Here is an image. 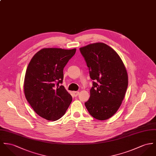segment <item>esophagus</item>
Returning <instances> with one entry per match:
<instances>
[{"mask_svg":"<svg viewBox=\"0 0 156 156\" xmlns=\"http://www.w3.org/2000/svg\"><path fill=\"white\" fill-rule=\"evenodd\" d=\"M73 93V96H75V97H76V96H78V95L79 94V91H73L72 92Z\"/></svg>","mask_w":156,"mask_h":156,"instance_id":"esophagus-1","label":"esophagus"}]
</instances>
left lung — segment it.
<instances>
[{"instance_id":"left-lung-1","label":"left lung","mask_w":156,"mask_h":156,"mask_svg":"<svg viewBox=\"0 0 156 156\" xmlns=\"http://www.w3.org/2000/svg\"><path fill=\"white\" fill-rule=\"evenodd\" d=\"M93 80L90 97L85 103L96 119L106 120L120 108L128 84V74L118 54L103 43L80 48Z\"/></svg>"}]
</instances>
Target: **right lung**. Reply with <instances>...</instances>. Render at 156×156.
Returning a JSON list of instances; mask_svg holds the SVG:
<instances>
[{"instance_id": "add662e5", "label": "right lung", "mask_w": 156, "mask_h": 156, "mask_svg": "<svg viewBox=\"0 0 156 156\" xmlns=\"http://www.w3.org/2000/svg\"><path fill=\"white\" fill-rule=\"evenodd\" d=\"M75 52L76 48H43L28 65L24 94L36 113L44 119H59L72 101V96L60 85L63 83V68Z\"/></svg>"}]
</instances>
